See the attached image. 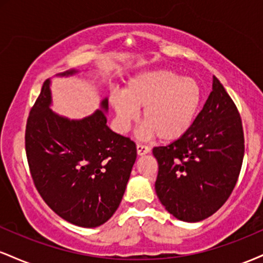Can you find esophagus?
<instances>
[{"label": "esophagus", "instance_id": "esophagus-1", "mask_svg": "<svg viewBox=\"0 0 263 263\" xmlns=\"http://www.w3.org/2000/svg\"><path fill=\"white\" fill-rule=\"evenodd\" d=\"M136 148H137L138 156H144V155H147V153L151 152L149 147L144 146V144H137V146H136Z\"/></svg>", "mask_w": 263, "mask_h": 263}]
</instances>
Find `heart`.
Listing matches in <instances>:
<instances>
[{
    "mask_svg": "<svg viewBox=\"0 0 263 263\" xmlns=\"http://www.w3.org/2000/svg\"><path fill=\"white\" fill-rule=\"evenodd\" d=\"M201 87L193 78L170 69H151L129 78L122 92L110 95L121 131H126L142 110L141 132L147 137L172 142L183 137L194 122L201 104Z\"/></svg>",
    "mask_w": 263,
    "mask_h": 263,
    "instance_id": "heart-1",
    "label": "heart"
}]
</instances>
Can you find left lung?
Masks as SVG:
<instances>
[{
	"label": "left lung",
	"instance_id": "left-lung-1",
	"mask_svg": "<svg viewBox=\"0 0 263 263\" xmlns=\"http://www.w3.org/2000/svg\"><path fill=\"white\" fill-rule=\"evenodd\" d=\"M243 131L234 101L213 77L203 110L183 137L155 147L156 193L165 210L185 222L216 213L230 197L242 165Z\"/></svg>",
	"mask_w": 263,
	"mask_h": 263
}]
</instances>
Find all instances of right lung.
I'll return each instance as SVG.
<instances>
[{"instance_id": "obj_1", "label": "right lung", "mask_w": 263, "mask_h": 263, "mask_svg": "<svg viewBox=\"0 0 263 263\" xmlns=\"http://www.w3.org/2000/svg\"><path fill=\"white\" fill-rule=\"evenodd\" d=\"M70 69L57 77H73ZM45 80L26 127V152L35 188L60 218L81 228H96L117 210L137 151L129 138L106 125L107 98L100 108L75 120L60 116Z\"/></svg>"}]
</instances>
